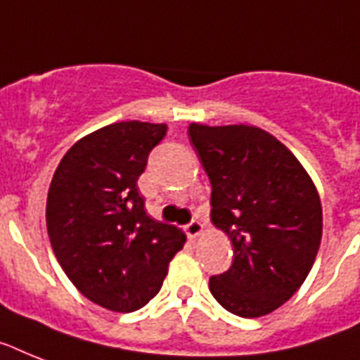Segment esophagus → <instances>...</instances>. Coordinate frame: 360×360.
I'll list each match as a JSON object with an SVG mask.
<instances>
[{
  "instance_id": "esophagus-1",
  "label": "esophagus",
  "mask_w": 360,
  "mask_h": 360,
  "mask_svg": "<svg viewBox=\"0 0 360 360\" xmlns=\"http://www.w3.org/2000/svg\"><path fill=\"white\" fill-rule=\"evenodd\" d=\"M185 233L188 238H195V236H200L201 233H203V224L198 220H192L188 226L185 227Z\"/></svg>"
}]
</instances>
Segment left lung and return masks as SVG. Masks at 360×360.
<instances>
[{
	"label": "left lung",
	"mask_w": 360,
	"mask_h": 360,
	"mask_svg": "<svg viewBox=\"0 0 360 360\" xmlns=\"http://www.w3.org/2000/svg\"><path fill=\"white\" fill-rule=\"evenodd\" d=\"M212 186L210 220L229 236L233 264L210 294L242 318L270 314L309 276L322 240L318 190L292 151L253 125L190 124Z\"/></svg>",
	"instance_id": "obj_1"
}]
</instances>
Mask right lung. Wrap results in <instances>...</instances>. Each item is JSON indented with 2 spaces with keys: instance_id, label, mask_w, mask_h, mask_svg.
I'll list each match as a JSON object with an SVG mask.
<instances>
[{
  "instance_id": "obj_1",
  "label": "right lung",
  "mask_w": 360,
  "mask_h": 360,
  "mask_svg": "<svg viewBox=\"0 0 360 360\" xmlns=\"http://www.w3.org/2000/svg\"><path fill=\"white\" fill-rule=\"evenodd\" d=\"M166 124L118 122L75 142L53 174L46 226L64 274L90 302L139 311L183 248L181 229L148 216L136 181Z\"/></svg>"
}]
</instances>
